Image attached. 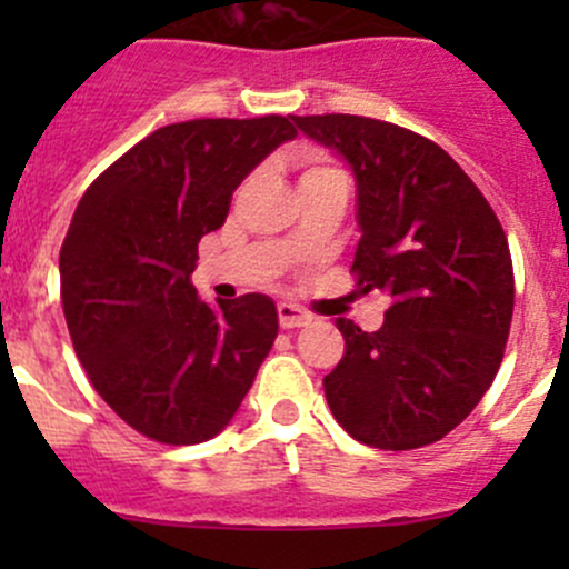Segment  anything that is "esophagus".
Returning <instances> with one entry per match:
<instances>
[{
  "mask_svg": "<svg viewBox=\"0 0 569 569\" xmlns=\"http://www.w3.org/2000/svg\"><path fill=\"white\" fill-rule=\"evenodd\" d=\"M278 319H280V327H283V330H295V327H302V325H308V321H311V317H308L302 308L291 306V302H280Z\"/></svg>",
  "mask_w": 569,
  "mask_h": 569,
  "instance_id": "obj_1",
  "label": "esophagus"
}]
</instances>
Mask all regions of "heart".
Returning a JSON list of instances; mask_svg holds the SVG:
<instances>
[{"mask_svg": "<svg viewBox=\"0 0 569 569\" xmlns=\"http://www.w3.org/2000/svg\"><path fill=\"white\" fill-rule=\"evenodd\" d=\"M297 170H300V189L317 187V183H327V181H343L341 170L332 168L325 157L317 151H302L300 157L295 159Z\"/></svg>", "mask_w": 569, "mask_h": 569, "instance_id": "heart-1", "label": "heart"}]
</instances>
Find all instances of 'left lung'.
<instances>
[{
  "label": "left lung",
  "mask_w": 569,
  "mask_h": 569,
  "mask_svg": "<svg viewBox=\"0 0 569 569\" xmlns=\"http://www.w3.org/2000/svg\"><path fill=\"white\" fill-rule=\"evenodd\" d=\"M336 151L358 187L352 272L391 300L380 330L338 319L343 358L325 377L336 421L375 449H421L470 416L496 380L515 308L507 233L440 146L360 114L291 118Z\"/></svg>",
  "instance_id": "left-lung-1"
}]
</instances>
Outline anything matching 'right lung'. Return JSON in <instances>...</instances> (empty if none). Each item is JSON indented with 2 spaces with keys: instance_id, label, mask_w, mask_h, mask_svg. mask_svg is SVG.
<instances>
[{
  "instance_id": "right-lung-1",
  "label": "right lung",
  "mask_w": 569,
  "mask_h": 569,
  "mask_svg": "<svg viewBox=\"0 0 569 569\" xmlns=\"http://www.w3.org/2000/svg\"><path fill=\"white\" fill-rule=\"evenodd\" d=\"M295 137L291 114L164 126L73 211L60 250L68 332L101 399L146 438L192 446L220 435L278 338L272 297L209 306L189 274L233 189Z\"/></svg>"
}]
</instances>
